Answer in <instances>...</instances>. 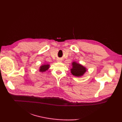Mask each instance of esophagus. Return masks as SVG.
Wrapping results in <instances>:
<instances>
[{
	"label": "esophagus",
	"mask_w": 122,
	"mask_h": 122,
	"mask_svg": "<svg viewBox=\"0 0 122 122\" xmlns=\"http://www.w3.org/2000/svg\"><path fill=\"white\" fill-rule=\"evenodd\" d=\"M57 62H61V59H58V60H57Z\"/></svg>",
	"instance_id": "obj_1"
}]
</instances>
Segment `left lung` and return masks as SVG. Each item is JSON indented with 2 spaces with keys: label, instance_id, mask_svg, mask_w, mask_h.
<instances>
[{
  "label": "left lung",
  "instance_id": "obj_1",
  "mask_svg": "<svg viewBox=\"0 0 122 122\" xmlns=\"http://www.w3.org/2000/svg\"><path fill=\"white\" fill-rule=\"evenodd\" d=\"M72 68L70 69L71 73L74 76L81 77L85 73L87 70L86 67L82 66L81 64L73 61L71 63Z\"/></svg>",
  "mask_w": 122,
  "mask_h": 122
}]
</instances>
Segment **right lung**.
Here are the masks:
<instances>
[{
    "instance_id": "obj_1",
    "label": "right lung",
    "mask_w": 122,
    "mask_h": 122,
    "mask_svg": "<svg viewBox=\"0 0 122 122\" xmlns=\"http://www.w3.org/2000/svg\"><path fill=\"white\" fill-rule=\"evenodd\" d=\"M50 64H43L41 65L39 68V71L40 72H44L47 71L50 68Z\"/></svg>"
}]
</instances>
